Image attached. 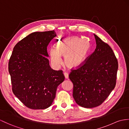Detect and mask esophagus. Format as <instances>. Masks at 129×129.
<instances>
[{
	"mask_svg": "<svg viewBox=\"0 0 129 129\" xmlns=\"http://www.w3.org/2000/svg\"><path fill=\"white\" fill-rule=\"evenodd\" d=\"M64 75L66 79H68V74L67 73V72H64Z\"/></svg>",
	"mask_w": 129,
	"mask_h": 129,
	"instance_id": "34e87169",
	"label": "esophagus"
}]
</instances>
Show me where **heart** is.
<instances>
[{
	"mask_svg": "<svg viewBox=\"0 0 129 129\" xmlns=\"http://www.w3.org/2000/svg\"><path fill=\"white\" fill-rule=\"evenodd\" d=\"M89 49L86 40L77 37L68 38L57 43L56 50H50L52 64L58 67L62 64L60 56H64V63L70 68H76L85 59Z\"/></svg>",
	"mask_w": 129,
	"mask_h": 129,
	"instance_id": "b5f03b06",
	"label": "heart"
}]
</instances>
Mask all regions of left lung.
<instances>
[{"label":"left lung","mask_w":129,"mask_h":129,"mask_svg":"<svg viewBox=\"0 0 129 129\" xmlns=\"http://www.w3.org/2000/svg\"><path fill=\"white\" fill-rule=\"evenodd\" d=\"M95 51L69 78L73 84V96L78 105L91 108L101 105L114 89L118 63L108 44L94 34Z\"/></svg>","instance_id":"8db88e82"}]
</instances>
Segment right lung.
Instances as JSON below:
<instances>
[{"label":"right lung","instance_id":"1","mask_svg":"<svg viewBox=\"0 0 129 129\" xmlns=\"http://www.w3.org/2000/svg\"><path fill=\"white\" fill-rule=\"evenodd\" d=\"M56 36L54 30L29 34L16 44L9 59L12 92L30 109L49 107L64 80L63 71L52 70L47 57V46Z\"/></svg>","mask_w":129,"mask_h":129}]
</instances>
